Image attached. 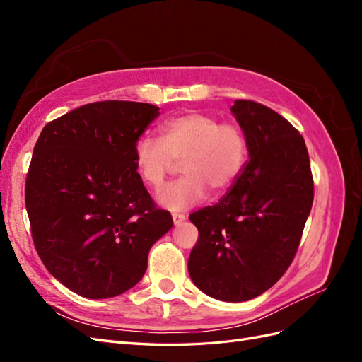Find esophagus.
I'll return each mask as SVG.
<instances>
[{
	"instance_id": "34e87169",
	"label": "esophagus",
	"mask_w": 362,
	"mask_h": 362,
	"mask_svg": "<svg viewBox=\"0 0 362 362\" xmlns=\"http://www.w3.org/2000/svg\"><path fill=\"white\" fill-rule=\"evenodd\" d=\"M172 218L175 225H180L181 222L185 221V216L182 213H172Z\"/></svg>"
}]
</instances>
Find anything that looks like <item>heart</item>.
<instances>
[{
  "mask_svg": "<svg viewBox=\"0 0 362 362\" xmlns=\"http://www.w3.org/2000/svg\"><path fill=\"white\" fill-rule=\"evenodd\" d=\"M134 168L149 187H160L175 161L182 160L184 177L158 192V202L172 211L187 210L208 196V189L223 193L242 173L247 140L238 124L222 122L213 115L185 112L169 117L161 139L140 136L133 148Z\"/></svg>",
  "mask_w": 362,
  "mask_h": 362,
  "instance_id": "1",
  "label": "heart"
}]
</instances>
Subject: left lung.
<instances>
[{"instance_id":"left-lung-1","label":"left lung","mask_w":362,"mask_h":362,"mask_svg":"<svg viewBox=\"0 0 362 362\" xmlns=\"http://www.w3.org/2000/svg\"><path fill=\"white\" fill-rule=\"evenodd\" d=\"M249 161L223 198L189 216L199 238L190 278L223 302L257 298L290 267L310 216L314 184L305 140L287 119L246 100L231 107Z\"/></svg>"}]
</instances>
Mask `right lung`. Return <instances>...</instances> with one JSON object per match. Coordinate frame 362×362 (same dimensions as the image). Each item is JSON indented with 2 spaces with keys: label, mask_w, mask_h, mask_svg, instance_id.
Returning <instances> with one entry per match:
<instances>
[{
  "label": "right lung",
  "mask_w": 362,
  "mask_h": 362,
  "mask_svg": "<svg viewBox=\"0 0 362 362\" xmlns=\"http://www.w3.org/2000/svg\"><path fill=\"white\" fill-rule=\"evenodd\" d=\"M158 110L131 101L86 104L47 124L33 149L25 181L33 242L51 275L83 298L134 287L149 249L173 226L133 158Z\"/></svg>",
  "instance_id": "1"
}]
</instances>
